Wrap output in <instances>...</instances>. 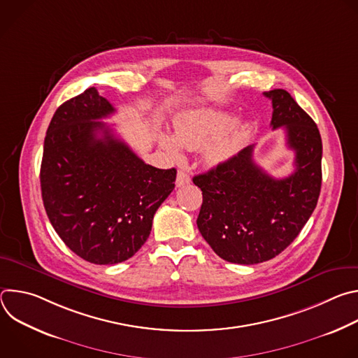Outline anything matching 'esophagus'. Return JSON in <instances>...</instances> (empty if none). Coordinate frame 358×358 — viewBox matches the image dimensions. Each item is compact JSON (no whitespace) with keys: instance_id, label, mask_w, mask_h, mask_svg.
I'll return each mask as SVG.
<instances>
[{"instance_id":"obj_1","label":"esophagus","mask_w":358,"mask_h":358,"mask_svg":"<svg viewBox=\"0 0 358 358\" xmlns=\"http://www.w3.org/2000/svg\"><path fill=\"white\" fill-rule=\"evenodd\" d=\"M189 182H191V178H189V176L187 173H184V171H178L177 173V178H176V185L177 187H184V185H187Z\"/></svg>"}]
</instances>
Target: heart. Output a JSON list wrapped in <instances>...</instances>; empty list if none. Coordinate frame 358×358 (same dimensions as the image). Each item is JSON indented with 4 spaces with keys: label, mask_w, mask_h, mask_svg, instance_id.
Returning a JSON list of instances; mask_svg holds the SVG:
<instances>
[{
    "label": "heart",
    "mask_w": 358,
    "mask_h": 358,
    "mask_svg": "<svg viewBox=\"0 0 358 358\" xmlns=\"http://www.w3.org/2000/svg\"><path fill=\"white\" fill-rule=\"evenodd\" d=\"M235 122L236 115L228 110L195 109L176 117L174 133L182 147H206L203 162L208 166H221L238 155L249 137V126ZM162 144L174 159L181 157L180 147L170 136H163Z\"/></svg>",
    "instance_id": "heart-1"
}]
</instances>
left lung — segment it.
<instances>
[{"label": "left lung", "instance_id": "8db88e82", "mask_svg": "<svg viewBox=\"0 0 358 358\" xmlns=\"http://www.w3.org/2000/svg\"><path fill=\"white\" fill-rule=\"evenodd\" d=\"M272 100L273 130L285 127L294 171L275 178L253 162L248 145L228 163L192 178L202 191L198 229L220 258L241 265L269 261L285 250L313 214L322 187L319 129L285 89Z\"/></svg>", "mask_w": 358, "mask_h": 358}]
</instances>
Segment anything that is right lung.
<instances>
[{"mask_svg":"<svg viewBox=\"0 0 358 358\" xmlns=\"http://www.w3.org/2000/svg\"><path fill=\"white\" fill-rule=\"evenodd\" d=\"M112 113L94 87L61 105L45 136L39 176L54 229L96 265L120 264L141 248L177 176L145 164L100 122Z\"/></svg>","mask_w":358,"mask_h":358,"instance_id":"add662e5","label":"right lung"}]
</instances>
